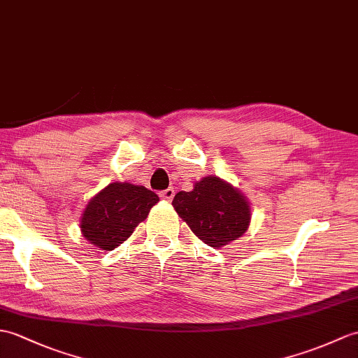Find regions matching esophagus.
Masks as SVG:
<instances>
[{"mask_svg":"<svg viewBox=\"0 0 358 358\" xmlns=\"http://www.w3.org/2000/svg\"><path fill=\"white\" fill-rule=\"evenodd\" d=\"M173 195H176V190H173L172 187L164 189V190H162V192H160V196L164 199V201H172Z\"/></svg>","mask_w":358,"mask_h":358,"instance_id":"esophagus-1","label":"esophagus"}]
</instances>
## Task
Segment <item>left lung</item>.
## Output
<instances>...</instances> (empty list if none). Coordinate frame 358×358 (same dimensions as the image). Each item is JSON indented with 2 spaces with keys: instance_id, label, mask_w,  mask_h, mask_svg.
Listing matches in <instances>:
<instances>
[{
  "instance_id": "8db88e82",
  "label": "left lung",
  "mask_w": 358,
  "mask_h": 358,
  "mask_svg": "<svg viewBox=\"0 0 358 358\" xmlns=\"http://www.w3.org/2000/svg\"><path fill=\"white\" fill-rule=\"evenodd\" d=\"M172 206L203 243L217 248L243 236L250 222L245 196L212 176L195 182L190 192H178Z\"/></svg>"
}]
</instances>
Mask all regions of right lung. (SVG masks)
I'll return each mask as SVG.
<instances>
[{"label":"right lung","instance_id":"1","mask_svg":"<svg viewBox=\"0 0 358 358\" xmlns=\"http://www.w3.org/2000/svg\"><path fill=\"white\" fill-rule=\"evenodd\" d=\"M159 201V195L145 186L111 182L88 203L80 221L82 235L110 252L131 236Z\"/></svg>","mask_w":358,"mask_h":358}]
</instances>
